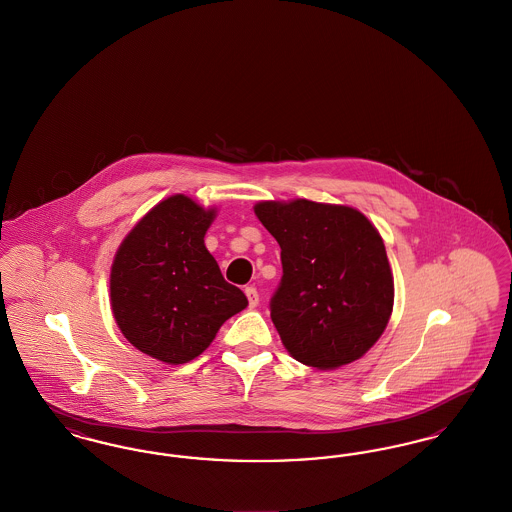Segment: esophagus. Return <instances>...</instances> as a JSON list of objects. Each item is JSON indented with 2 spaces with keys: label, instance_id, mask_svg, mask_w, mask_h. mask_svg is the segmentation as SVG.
Returning <instances> with one entry per match:
<instances>
[{
  "label": "esophagus",
  "instance_id": "obj_1",
  "mask_svg": "<svg viewBox=\"0 0 512 512\" xmlns=\"http://www.w3.org/2000/svg\"><path fill=\"white\" fill-rule=\"evenodd\" d=\"M245 295H247V301H249V307H257V303H259V292L253 288V286H249V288H245Z\"/></svg>",
  "mask_w": 512,
  "mask_h": 512
}]
</instances>
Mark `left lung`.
<instances>
[{
	"instance_id": "obj_1",
	"label": "left lung",
	"mask_w": 512,
	"mask_h": 512,
	"mask_svg": "<svg viewBox=\"0 0 512 512\" xmlns=\"http://www.w3.org/2000/svg\"><path fill=\"white\" fill-rule=\"evenodd\" d=\"M255 215L280 245L282 280L270 318L303 365L338 368L363 357L388 326L393 276L363 213L307 199L263 201Z\"/></svg>"
}]
</instances>
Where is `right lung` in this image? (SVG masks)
I'll return each mask as SVG.
<instances>
[{"label": "right lung", "mask_w": 512, "mask_h": 512, "mask_svg": "<svg viewBox=\"0 0 512 512\" xmlns=\"http://www.w3.org/2000/svg\"><path fill=\"white\" fill-rule=\"evenodd\" d=\"M213 217L190 197L172 195L134 226L113 261L115 320L126 340L163 363L192 361L247 307L205 247Z\"/></svg>", "instance_id": "add662e5"}]
</instances>
